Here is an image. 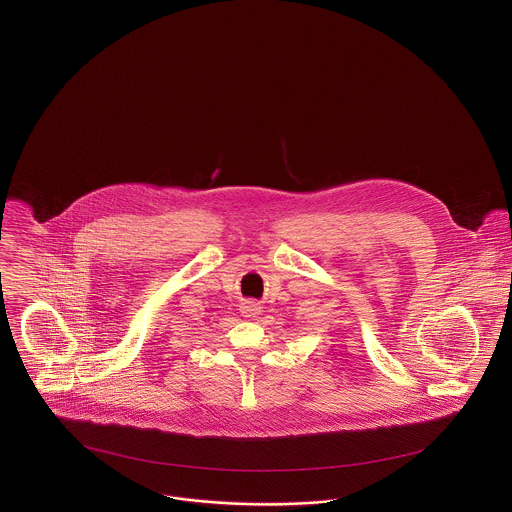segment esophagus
Segmentation results:
<instances>
[{
  "instance_id": "34e87169",
  "label": "esophagus",
  "mask_w": 512,
  "mask_h": 512,
  "mask_svg": "<svg viewBox=\"0 0 512 512\" xmlns=\"http://www.w3.org/2000/svg\"><path fill=\"white\" fill-rule=\"evenodd\" d=\"M259 311H261V307L255 301H247L244 307H242V313H244L245 317H255V315H259Z\"/></svg>"
}]
</instances>
